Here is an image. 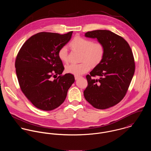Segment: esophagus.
I'll use <instances>...</instances> for the list:
<instances>
[{
  "instance_id": "esophagus-1",
  "label": "esophagus",
  "mask_w": 151,
  "mask_h": 151,
  "mask_svg": "<svg viewBox=\"0 0 151 151\" xmlns=\"http://www.w3.org/2000/svg\"><path fill=\"white\" fill-rule=\"evenodd\" d=\"M75 77V80H78L79 78H80V76H75V77Z\"/></svg>"
}]
</instances>
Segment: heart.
<instances>
[{
	"label": "heart",
	"instance_id": "obj_1",
	"mask_svg": "<svg viewBox=\"0 0 151 151\" xmlns=\"http://www.w3.org/2000/svg\"><path fill=\"white\" fill-rule=\"evenodd\" d=\"M71 45L83 52L81 61L80 64L71 63L65 67V71L68 73L79 76L87 73L91 68V65H98L103 59L105 55V47L99 42L85 38L77 37L71 42ZM59 58L63 62L68 60V49L67 46H63L58 52Z\"/></svg>",
	"mask_w": 151,
	"mask_h": 151
}]
</instances>
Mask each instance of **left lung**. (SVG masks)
<instances>
[{"instance_id":"1","label":"left lung","mask_w":151,"mask_h":151,"mask_svg":"<svg viewBox=\"0 0 151 151\" xmlns=\"http://www.w3.org/2000/svg\"><path fill=\"white\" fill-rule=\"evenodd\" d=\"M85 37L96 38L104 45L105 55L86 76L84 97L94 108H110L124 97L133 77L135 63L131 49L124 38L109 30L88 31Z\"/></svg>"}]
</instances>
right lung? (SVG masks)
<instances>
[{"instance_id":"add662e5","label":"right lung","mask_w":151,"mask_h":151,"mask_svg":"<svg viewBox=\"0 0 151 151\" xmlns=\"http://www.w3.org/2000/svg\"><path fill=\"white\" fill-rule=\"evenodd\" d=\"M72 34L37 33L23 44L17 56L15 67L19 85L36 108L49 111L59 107L74 83L73 74L61 75L65 67L58 56L59 50L70 41ZM58 75V79H53Z\"/></svg>"}]
</instances>
